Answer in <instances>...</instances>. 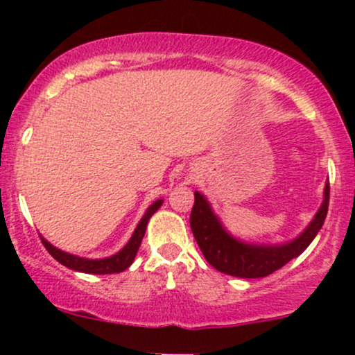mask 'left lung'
I'll use <instances>...</instances> for the list:
<instances>
[{"label": "left lung", "instance_id": "left-lung-1", "mask_svg": "<svg viewBox=\"0 0 355 355\" xmlns=\"http://www.w3.org/2000/svg\"><path fill=\"white\" fill-rule=\"evenodd\" d=\"M329 193H331V187L327 183L324 191V203L313 217L311 225L304 230L302 235L285 245H250V243H243L230 237L220 225L203 195L198 191H195L190 227L203 257L211 267L223 274L242 277V279H259V277L270 275L272 272L279 270L280 267L299 257L311 245V242L324 225L325 215L329 210Z\"/></svg>", "mask_w": 355, "mask_h": 355}]
</instances>
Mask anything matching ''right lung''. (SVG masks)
I'll use <instances>...</instances> for the list:
<instances>
[{"instance_id": "right-lung-1", "label": "right lung", "mask_w": 355, "mask_h": 355, "mask_svg": "<svg viewBox=\"0 0 355 355\" xmlns=\"http://www.w3.org/2000/svg\"><path fill=\"white\" fill-rule=\"evenodd\" d=\"M162 202L164 200H157L153 205L148 207V210L145 211L144 218L140 220V223L137 225L135 232H133L132 239L126 245L121 248L120 252L115 255L108 257V259H100V260H89V259H81V257L67 254V252H61L56 247H53L50 242H46L42 237V242L44 248L50 252L51 257L55 260H58L61 266L71 268V270H78V272H85V274H96V275H103V274H118V272H123L125 268H128L135 260V255L140 248L141 239H144L145 230H146V223L152 215L160 209Z\"/></svg>"}]
</instances>
